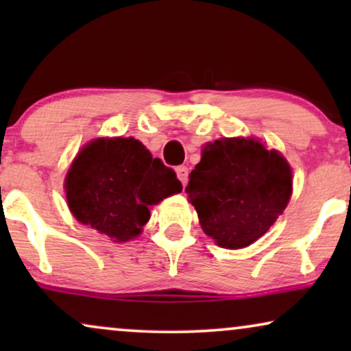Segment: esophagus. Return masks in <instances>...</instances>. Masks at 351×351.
<instances>
[{"instance_id":"1","label":"esophagus","mask_w":351,"mask_h":351,"mask_svg":"<svg viewBox=\"0 0 351 351\" xmlns=\"http://www.w3.org/2000/svg\"><path fill=\"white\" fill-rule=\"evenodd\" d=\"M176 174L179 177V180L182 182V185H186V180H189V167L186 166H177L176 167Z\"/></svg>"}]
</instances>
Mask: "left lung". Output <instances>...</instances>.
Here are the masks:
<instances>
[{
    "instance_id": "8db88e82",
    "label": "left lung",
    "mask_w": 351,
    "mask_h": 351,
    "mask_svg": "<svg viewBox=\"0 0 351 351\" xmlns=\"http://www.w3.org/2000/svg\"><path fill=\"white\" fill-rule=\"evenodd\" d=\"M203 232L220 247L252 244L275 223L292 195L285 156L254 138L206 143L186 185Z\"/></svg>"
}]
</instances>
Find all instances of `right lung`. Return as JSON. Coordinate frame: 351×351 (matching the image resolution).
Segmentation results:
<instances>
[{
	"label": "right lung",
	"instance_id": "obj_1",
	"mask_svg": "<svg viewBox=\"0 0 351 351\" xmlns=\"http://www.w3.org/2000/svg\"><path fill=\"white\" fill-rule=\"evenodd\" d=\"M75 219L117 243L142 233L150 208L182 191L176 172L132 137L95 138L78 153L65 177Z\"/></svg>",
	"mask_w": 351,
	"mask_h": 351
}]
</instances>
